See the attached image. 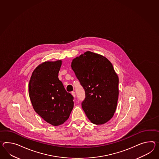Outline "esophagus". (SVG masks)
Segmentation results:
<instances>
[{"instance_id": "1", "label": "esophagus", "mask_w": 159, "mask_h": 159, "mask_svg": "<svg viewBox=\"0 0 159 159\" xmlns=\"http://www.w3.org/2000/svg\"><path fill=\"white\" fill-rule=\"evenodd\" d=\"M71 93H72V96L74 97H75L76 96V93H75V91H72L71 92Z\"/></svg>"}]
</instances>
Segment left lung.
<instances>
[{
	"instance_id": "8db88e82",
	"label": "left lung",
	"mask_w": 159,
	"mask_h": 159,
	"mask_svg": "<svg viewBox=\"0 0 159 159\" xmlns=\"http://www.w3.org/2000/svg\"><path fill=\"white\" fill-rule=\"evenodd\" d=\"M72 69L85 91L81 107L93 124L108 122L116 111L119 79L112 64L104 56L86 52L74 58Z\"/></svg>"
}]
</instances>
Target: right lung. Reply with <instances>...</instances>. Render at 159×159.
<instances>
[{
    "mask_svg": "<svg viewBox=\"0 0 159 159\" xmlns=\"http://www.w3.org/2000/svg\"><path fill=\"white\" fill-rule=\"evenodd\" d=\"M61 61L39 65L31 75L29 93L35 112L54 126L64 124L74 107V97L58 79Z\"/></svg>",
    "mask_w": 159,
    "mask_h": 159,
    "instance_id": "1",
    "label": "right lung"
}]
</instances>
